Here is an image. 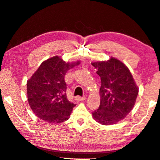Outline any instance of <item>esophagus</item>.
I'll use <instances>...</instances> for the list:
<instances>
[{"label": "esophagus", "instance_id": "esophagus-1", "mask_svg": "<svg viewBox=\"0 0 160 160\" xmlns=\"http://www.w3.org/2000/svg\"><path fill=\"white\" fill-rule=\"evenodd\" d=\"M86 97L84 96V97H80V96H77V97H75V99L78 100V101H84L85 100Z\"/></svg>", "mask_w": 160, "mask_h": 160}]
</instances>
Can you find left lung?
I'll return each instance as SVG.
<instances>
[{"mask_svg": "<svg viewBox=\"0 0 160 160\" xmlns=\"http://www.w3.org/2000/svg\"><path fill=\"white\" fill-rule=\"evenodd\" d=\"M92 65L97 69L101 80L100 106L92 112L93 118L103 125L117 123L132 110L138 94V87L128 68L115 58Z\"/></svg>", "mask_w": 160, "mask_h": 160, "instance_id": "8db88e82", "label": "left lung"}]
</instances>
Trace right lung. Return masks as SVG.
Segmentation results:
<instances>
[{
  "mask_svg": "<svg viewBox=\"0 0 160 160\" xmlns=\"http://www.w3.org/2000/svg\"><path fill=\"white\" fill-rule=\"evenodd\" d=\"M77 63H66L59 57L43 62L27 81V97L30 107L37 117L47 122L57 124L70 118L76 104L66 97L64 77Z\"/></svg>",
  "mask_w": 160,
  "mask_h": 160,
  "instance_id": "obj_1",
  "label": "right lung"
}]
</instances>
